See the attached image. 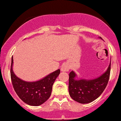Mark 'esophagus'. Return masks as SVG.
I'll use <instances>...</instances> for the list:
<instances>
[{
    "label": "esophagus",
    "instance_id": "34e87169",
    "mask_svg": "<svg viewBox=\"0 0 121 121\" xmlns=\"http://www.w3.org/2000/svg\"><path fill=\"white\" fill-rule=\"evenodd\" d=\"M69 66L68 64H64L62 65L61 68H60V70L62 72H66L68 71L69 69Z\"/></svg>",
    "mask_w": 121,
    "mask_h": 121
}]
</instances>
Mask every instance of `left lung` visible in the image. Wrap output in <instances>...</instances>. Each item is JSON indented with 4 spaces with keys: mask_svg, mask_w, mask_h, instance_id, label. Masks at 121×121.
Here are the masks:
<instances>
[{
    "mask_svg": "<svg viewBox=\"0 0 121 121\" xmlns=\"http://www.w3.org/2000/svg\"><path fill=\"white\" fill-rule=\"evenodd\" d=\"M111 60L107 70L94 79L77 78L73 71L69 74V94L72 99L81 104L91 103L103 93L108 83L110 73Z\"/></svg>",
    "mask_w": 121,
    "mask_h": 121,
    "instance_id": "obj_1",
    "label": "left lung"
}]
</instances>
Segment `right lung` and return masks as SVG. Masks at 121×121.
Here are the masks:
<instances>
[{
	"mask_svg": "<svg viewBox=\"0 0 121 121\" xmlns=\"http://www.w3.org/2000/svg\"><path fill=\"white\" fill-rule=\"evenodd\" d=\"M59 74L60 69H58L39 80L24 81L14 74L12 57L11 78L13 87L19 98L30 106H40L49 98L52 94V86Z\"/></svg>",
	"mask_w": 121,
	"mask_h": 121,
	"instance_id": "obj_1",
	"label": "right lung"
}]
</instances>
